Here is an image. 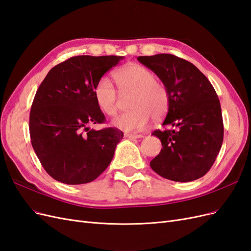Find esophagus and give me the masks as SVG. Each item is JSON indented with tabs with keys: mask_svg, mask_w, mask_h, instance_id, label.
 Masks as SVG:
<instances>
[{
	"mask_svg": "<svg viewBox=\"0 0 251 251\" xmlns=\"http://www.w3.org/2000/svg\"><path fill=\"white\" fill-rule=\"evenodd\" d=\"M125 137L128 139H136V138H142L143 135L141 134H125Z\"/></svg>",
	"mask_w": 251,
	"mask_h": 251,
	"instance_id": "esophagus-1",
	"label": "esophagus"
}]
</instances>
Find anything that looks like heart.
<instances>
[{"label":"heart","mask_w":251,"mask_h":251,"mask_svg":"<svg viewBox=\"0 0 251 251\" xmlns=\"http://www.w3.org/2000/svg\"><path fill=\"white\" fill-rule=\"evenodd\" d=\"M114 78L121 93H133L130 112L120 114L112 120L113 126L125 132H136L146 126L151 119H161L170 105L169 91L147 67L127 64L114 72ZM96 103L104 114L114 115L118 109V93L108 77L98 79L94 88Z\"/></svg>","instance_id":"heart-1"}]
</instances>
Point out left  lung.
Instances as JSON below:
<instances>
[{"label": "left lung", "instance_id": "1", "mask_svg": "<svg viewBox=\"0 0 251 251\" xmlns=\"http://www.w3.org/2000/svg\"><path fill=\"white\" fill-rule=\"evenodd\" d=\"M137 59L168 89L170 105L163 126H175L151 133L162 143L160 153L150 162L151 170L176 182L203 177L214 164L224 135L214 87L195 65L176 55L161 53Z\"/></svg>", "mask_w": 251, "mask_h": 251}]
</instances>
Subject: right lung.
Returning a JSON list of instances; mask_svg holds the SVG:
<instances>
[{
    "label": "right lung",
    "instance_id": "right-lung-1",
    "mask_svg": "<svg viewBox=\"0 0 251 251\" xmlns=\"http://www.w3.org/2000/svg\"><path fill=\"white\" fill-rule=\"evenodd\" d=\"M124 56H73L53 67L36 91L29 117L31 144L50 176L62 183L85 184L111 163L124 133L116 127L90 130L105 117L94 88Z\"/></svg>",
    "mask_w": 251,
    "mask_h": 251
}]
</instances>
